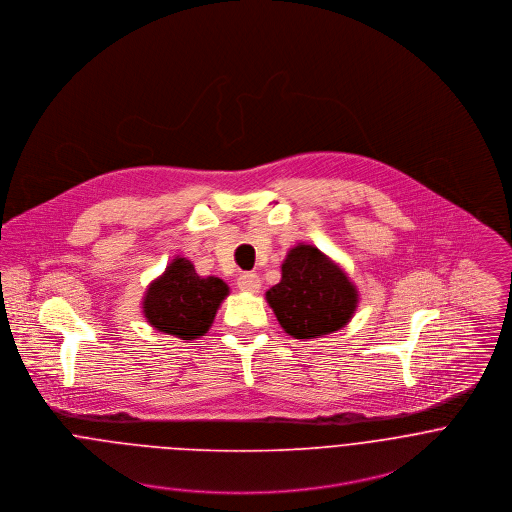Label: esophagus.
Instances as JSON below:
<instances>
[{"mask_svg":"<svg viewBox=\"0 0 512 512\" xmlns=\"http://www.w3.org/2000/svg\"><path fill=\"white\" fill-rule=\"evenodd\" d=\"M236 286L240 288V292L256 293L260 288H262V280H260L256 274H248V272H244V274L238 278Z\"/></svg>","mask_w":512,"mask_h":512,"instance_id":"esophagus-1","label":"esophagus"}]
</instances>
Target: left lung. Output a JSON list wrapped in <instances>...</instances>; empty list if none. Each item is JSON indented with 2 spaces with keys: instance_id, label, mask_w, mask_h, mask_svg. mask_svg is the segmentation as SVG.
<instances>
[{
  "instance_id": "8db88e82",
  "label": "left lung",
  "mask_w": 512,
  "mask_h": 512,
  "mask_svg": "<svg viewBox=\"0 0 512 512\" xmlns=\"http://www.w3.org/2000/svg\"><path fill=\"white\" fill-rule=\"evenodd\" d=\"M359 299L347 272L317 246L303 242L290 248L282 280L266 292L268 305L293 339H319L343 329Z\"/></svg>"
}]
</instances>
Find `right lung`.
I'll use <instances>...</instances> for the list:
<instances>
[{
  "mask_svg": "<svg viewBox=\"0 0 512 512\" xmlns=\"http://www.w3.org/2000/svg\"><path fill=\"white\" fill-rule=\"evenodd\" d=\"M228 293L226 282L217 276H199L191 260L175 256L163 274L149 282L142 313L155 331L187 343L211 329Z\"/></svg>",
  "mask_w": 512,
  "mask_h": 512,
  "instance_id": "right-lung-1",
  "label": "right lung"
}]
</instances>
